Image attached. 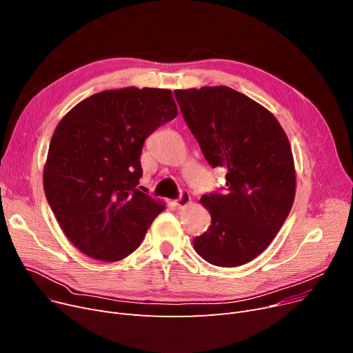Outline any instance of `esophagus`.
<instances>
[{"label":"esophagus","instance_id":"esophagus-1","mask_svg":"<svg viewBox=\"0 0 353 353\" xmlns=\"http://www.w3.org/2000/svg\"><path fill=\"white\" fill-rule=\"evenodd\" d=\"M190 194H189V192H186V190H180V194H179V197L176 199V206L179 208V209H183L184 206H188L189 203H190Z\"/></svg>","mask_w":353,"mask_h":353}]
</instances>
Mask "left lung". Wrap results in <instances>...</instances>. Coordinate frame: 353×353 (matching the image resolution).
Segmentation results:
<instances>
[{
  "instance_id": "obj_1",
  "label": "left lung",
  "mask_w": 353,
  "mask_h": 353,
  "mask_svg": "<svg viewBox=\"0 0 353 353\" xmlns=\"http://www.w3.org/2000/svg\"><path fill=\"white\" fill-rule=\"evenodd\" d=\"M174 96L203 156L226 170L223 192L200 199L212 225L194 237V250L214 266L245 265L270 245L293 205L288 136L270 111L230 87L176 90Z\"/></svg>"
}]
</instances>
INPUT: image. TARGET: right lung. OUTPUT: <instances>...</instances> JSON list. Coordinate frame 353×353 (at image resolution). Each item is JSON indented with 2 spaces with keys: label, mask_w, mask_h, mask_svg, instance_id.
I'll list each match as a JSON object with an SVG mask.
<instances>
[{
  "label": "right lung",
  "mask_w": 353,
  "mask_h": 353,
  "mask_svg": "<svg viewBox=\"0 0 353 353\" xmlns=\"http://www.w3.org/2000/svg\"><path fill=\"white\" fill-rule=\"evenodd\" d=\"M177 116L170 90L101 91L52 134L44 192L71 243L103 262L133 253L164 206L139 189L144 140Z\"/></svg>",
  "instance_id": "obj_1"
}]
</instances>
